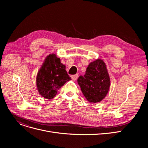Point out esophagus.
<instances>
[{"mask_svg":"<svg viewBox=\"0 0 148 148\" xmlns=\"http://www.w3.org/2000/svg\"><path fill=\"white\" fill-rule=\"evenodd\" d=\"M71 79H72L73 80H76L77 79H78L79 75H78V74H75V75H71Z\"/></svg>","mask_w":148,"mask_h":148,"instance_id":"obj_1","label":"esophagus"}]
</instances>
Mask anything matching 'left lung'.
<instances>
[{"mask_svg": "<svg viewBox=\"0 0 148 148\" xmlns=\"http://www.w3.org/2000/svg\"><path fill=\"white\" fill-rule=\"evenodd\" d=\"M83 94L88 101L97 103L107 95L110 86V80L106 65L101 59L91 62L85 74L77 79Z\"/></svg>", "mask_w": 148, "mask_h": 148, "instance_id": "8db88e82", "label": "left lung"}]
</instances>
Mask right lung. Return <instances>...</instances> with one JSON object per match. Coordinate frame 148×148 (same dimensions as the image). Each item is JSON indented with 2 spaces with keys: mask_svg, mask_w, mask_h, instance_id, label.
Segmentation results:
<instances>
[{
  "mask_svg": "<svg viewBox=\"0 0 148 148\" xmlns=\"http://www.w3.org/2000/svg\"><path fill=\"white\" fill-rule=\"evenodd\" d=\"M65 68L55 54H50L47 56L38 72L36 80L39 94L42 97L52 99L57 94L58 90L71 79Z\"/></svg>",
  "mask_w": 148,
  "mask_h": 148,
  "instance_id": "1",
  "label": "right lung"
}]
</instances>
